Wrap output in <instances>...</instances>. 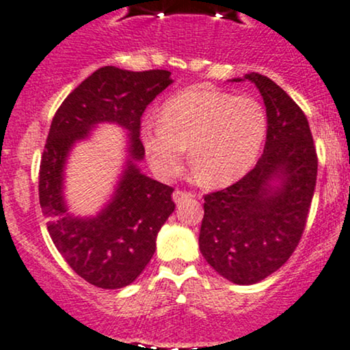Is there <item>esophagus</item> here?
<instances>
[{
	"label": "esophagus",
	"instance_id": "34e87169",
	"mask_svg": "<svg viewBox=\"0 0 350 350\" xmlns=\"http://www.w3.org/2000/svg\"><path fill=\"white\" fill-rule=\"evenodd\" d=\"M191 196H195V195H193V193H190V191H182V190H175L174 191V201H175V203H182L183 200L191 198Z\"/></svg>",
	"mask_w": 350,
	"mask_h": 350
}]
</instances>
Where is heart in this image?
<instances>
[{"mask_svg": "<svg viewBox=\"0 0 350 350\" xmlns=\"http://www.w3.org/2000/svg\"><path fill=\"white\" fill-rule=\"evenodd\" d=\"M267 129V113L256 98L196 86L168 98L160 109V121L146 119L141 141L160 178L178 174L190 147L191 165L201 180L226 185L254 167Z\"/></svg>", "mask_w": 350, "mask_h": 350, "instance_id": "1", "label": "heart"}]
</instances>
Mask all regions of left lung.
Here are the masks:
<instances>
[{"label": "left lung", "mask_w": 350, "mask_h": 350, "mask_svg": "<svg viewBox=\"0 0 350 350\" xmlns=\"http://www.w3.org/2000/svg\"><path fill=\"white\" fill-rule=\"evenodd\" d=\"M267 141L257 165L224 190L204 196L200 250L213 269L237 285H254L277 272L297 249L314 195L318 157L310 124L286 92L260 73Z\"/></svg>", "instance_id": "left-lung-1"}]
</instances>
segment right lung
Masks as SVG:
<instances>
[{
  "mask_svg": "<svg viewBox=\"0 0 350 350\" xmlns=\"http://www.w3.org/2000/svg\"><path fill=\"white\" fill-rule=\"evenodd\" d=\"M168 70L98 68L65 98L52 119L40 159L39 201L53 244L67 264L98 288L131 285L155 252V241L174 213V188L144 175L141 116L174 83ZM103 122L128 131L126 162L108 204L94 217H75L64 201L66 160L75 144Z\"/></svg>",
  "mask_w": 350,
  "mask_h": 350,
  "instance_id": "obj_1",
  "label": "right lung"
}]
</instances>
